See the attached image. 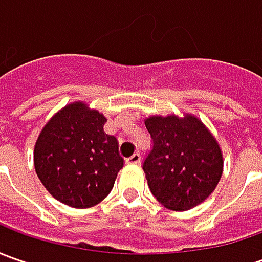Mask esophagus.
Wrapping results in <instances>:
<instances>
[{
    "mask_svg": "<svg viewBox=\"0 0 262 262\" xmlns=\"http://www.w3.org/2000/svg\"><path fill=\"white\" fill-rule=\"evenodd\" d=\"M140 160H141L140 153H134L133 156H129L128 159H126V163H128V165H138V163H140Z\"/></svg>",
    "mask_w": 262,
    "mask_h": 262,
    "instance_id": "obj_1",
    "label": "esophagus"
}]
</instances>
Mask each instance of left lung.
<instances>
[{
	"label": "left lung",
	"mask_w": 262,
	"mask_h": 262,
	"mask_svg": "<svg viewBox=\"0 0 262 262\" xmlns=\"http://www.w3.org/2000/svg\"><path fill=\"white\" fill-rule=\"evenodd\" d=\"M144 122L153 138L143 163L151 194L175 211L201 204L223 173L216 138L194 115L150 116Z\"/></svg>",
	"instance_id": "1"
}]
</instances>
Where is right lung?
Returning a JSON list of instances; mask_svg holds the SVG:
<instances>
[{"label": "right lung", "mask_w": 262, "mask_h": 262, "mask_svg": "<svg viewBox=\"0 0 262 262\" xmlns=\"http://www.w3.org/2000/svg\"><path fill=\"white\" fill-rule=\"evenodd\" d=\"M106 118L83 102L62 107L35 144V169L55 200L74 208L99 204L124 166L118 140L103 131Z\"/></svg>", "instance_id": "add662e5"}]
</instances>
